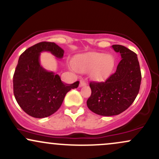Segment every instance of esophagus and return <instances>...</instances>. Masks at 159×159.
I'll list each match as a JSON object with an SVG mask.
<instances>
[{"label": "esophagus", "instance_id": "esophagus-1", "mask_svg": "<svg viewBox=\"0 0 159 159\" xmlns=\"http://www.w3.org/2000/svg\"><path fill=\"white\" fill-rule=\"evenodd\" d=\"M87 85V82L84 81V80H81L80 81V87H84V86H86Z\"/></svg>", "mask_w": 159, "mask_h": 159}]
</instances>
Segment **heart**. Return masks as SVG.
Returning <instances> with one entry per match:
<instances>
[{
  "label": "heart",
  "mask_w": 159,
  "mask_h": 159,
  "mask_svg": "<svg viewBox=\"0 0 159 159\" xmlns=\"http://www.w3.org/2000/svg\"><path fill=\"white\" fill-rule=\"evenodd\" d=\"M115 58L111 55L98 52H90L78 56L75 60V66L81 72L90 71L92 79L103 81L111 75L114 70Z\"/></svg>",
  "instance_id": "b5f03b06"
}]
</instances>
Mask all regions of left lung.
Listing matches in <instances>:
<instances>
[{
	"label": "left lung",
	"mask_w": 159,
	"mask_h": 159,
	"mask_svg": "<svg viewBox=\"0 0 159 159\" xmlns=\"http://www.w3.org/2000/svg\"><path fill=\"white\" fill-rule=\"evenodd\" d=\"M111 48L121 57L116 71L104 82L90 81L91 95L87 101L90 110L103 116H116L126 110L139 93L142 78L137 54L122 45Z\"/></svg>",
	"instance_id": "left-lung-1"
}]
</instances>
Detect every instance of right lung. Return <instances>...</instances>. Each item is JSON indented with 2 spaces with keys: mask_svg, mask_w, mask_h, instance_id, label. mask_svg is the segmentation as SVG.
I'll return each mask as SVG.
<instances>
[{
  "mask_svg": "<svg viewBox=\"0 0 159 159\" xmlns=\"http://www.w3.org/2000/svg\"><path fill=\"white\" fill-rule=\"evenodd\" d=\"M49 51L62 58L64 50L53 42L43 41L33 45L20 55L13 75L16 100L28 115L34 118L48 117L60 109L66 94L77 88L79 81L66 84L58 75L40 65V53Z\"/></svg>",
  "mask_w": 159,
  "mask_h": 159,
  "instance_id": "right-lung-1",
  "label": "right lung"
}]
</instances>
